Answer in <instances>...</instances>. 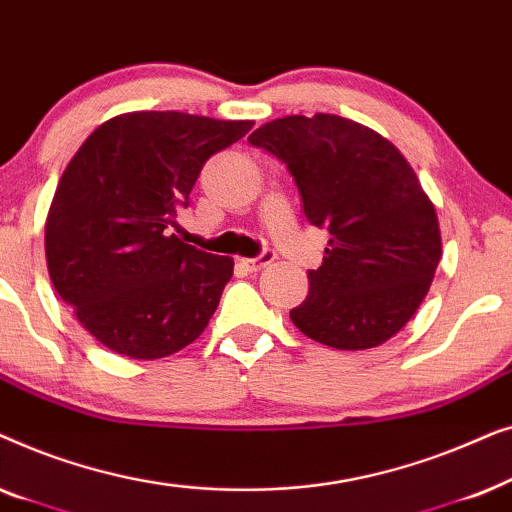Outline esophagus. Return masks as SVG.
<instances>
[{"mask_svg":"<svg viewBox=\"0 0 512 512\" xmlns=\"http://www.w3.org/2000/svg\"><path fill=\"white\" fill-rule=\"evenodd\" d=\"M277 258V254L275 251H270V249H265L261 256H256V258H242V265L244 268H247L249 272H258V270H263V268H268V265L275 261Z\"/></svg>","mask_w":512,"mask_h":512,"instance_id":"esophagus-1","label":"esophagus"}]
</instances>
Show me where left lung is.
<instances>
[{
	"instance_id": "left-lung-1",
	"label": "left lung",
	"mask_w": 512,
	"mask_h": 512,
	"mask_svg": "<svg viewBox=\"0 0 512 512\" xmlns=\"http://www.w3.org/2000/svg\"><path fill=\"white\" fill-rule=\"evenodd\" d=\"M249 142L282 160L307 221L331 233L293 324L335 349L387 342L422 305L440 261L436 209L408 160L375 130L333 114L277 118Z\"/></svg>"
}]
</instances>
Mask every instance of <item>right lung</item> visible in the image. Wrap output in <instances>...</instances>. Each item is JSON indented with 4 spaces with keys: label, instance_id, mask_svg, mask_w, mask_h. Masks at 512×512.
Listing matches in <instances>:
<instances>
[{
    "label": "right lung",
    "instance_id": "add662e5",
    "mask_svg": "<svg viewBox=\"0 0 512 512\" xmlns=\"http://www.w3.org/2000/svg\"><path fill=\"white\" fill-rule=\"evenodd\" d=\"M251 125L181 111L121 114L62 172L46 221L48 275L111 352L163 359L207 328L233 258L195 249L172 228L202 165Z\"/></svg>",
    "mask_w": 512,
    "mask_h": 512
}]
</instances>
